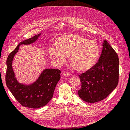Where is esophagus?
I'll return each mask as SVG.
<instances>
[{
  "instance_id": "34e87169",
  "label": "esophagus",
  "mask_w": 130,
  "mask_h": 130,
  "mask_svg": "<svg viewBox=\"0 0 130 130\" xmlns=\"http://www.w3.org/2000/svg\"><path fill=\"white\" fill-rule=\"evenodd\" d=\"M62 75L66 76V77H68L70 76V74L68 73H66V72H63L62 73Z\"/></svg>"
}]
</instances>
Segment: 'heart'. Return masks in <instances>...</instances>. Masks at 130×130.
<instances>
[{
  "label": "heart",
  "mask_w": 130,
  "mask_h": 130,
  "mask_svg": "<svg viewBox=\"0 0 130 130\" xmlns=\"http://www.w3.org/2000/svg\"><path fill=\"white\" fill-rule=\"evenodd\" d=\"M49 53L53 62L58 66L64 64L70 55V61L80 72H86L96 65L100 56V48L93 40L77 34L61 37L57 45H52Z\"/></svg>",
  "instance_id": "1"
}]
</instances>
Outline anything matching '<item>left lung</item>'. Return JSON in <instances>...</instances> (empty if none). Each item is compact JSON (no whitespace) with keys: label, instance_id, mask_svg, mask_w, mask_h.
<instances>
[{"label":"left lung","instance_id":"8db88e82","mask_svg":"<svg viewBox=\"0 0 130 130\" xmlns=\"http://www.w3.org/2000/svg\"><path fill=\"white\" fill-rule=\"evenodd\" d=\"M99 61L93 68L80 75L81 88L78 96L84 101L94 103L105 99L118 84V56L105 40Z\"/></svg>","mask_w":130,"mask_h":130}]
</instances>
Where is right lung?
I'll return each instance as SVG.
<instances>
[{"label": "right lung", "mask_w": 130, "mask_h": 130, "mask_svg": "<svg viewBox=\"0 0 130 130\" xmlns=\"http://www.w3.org/2000/svg\"><path fill=\"white\" fill-rule=\"evenodd\" d=\"M41 33L19 43L12 52L6 61V84L11 93L22 106L31 108L42 107L48 104L53 96L56 86L60 80L61 71L57 69H45L32 84L19 83L15 77L12 68L14 56L21 45H29L36 42Z\"/></svg>", "instance_id": "add662e5"}]
</instances>
